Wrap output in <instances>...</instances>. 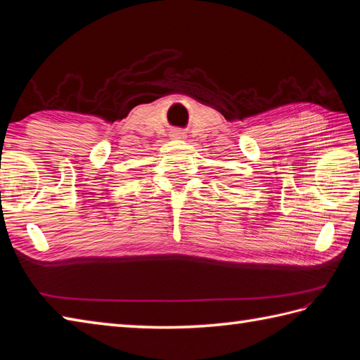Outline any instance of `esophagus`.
I'll return each mask as SVG.
<instances>
[{
	"instance_id": "1",
	"label": "esophagus",
	"mask_w": 360,
	"mask_h": 360,
	"mask_svg": "<svg viewBox=\"0 0 360 360\" xmlns=\"http://www.w3.org/2000/svg\"><path fill=\"white\" fill-rule=\"evenodd\" d=\"M173 136H174V137H179V139H182V137H184V133H181V131H176Z\"/></svg>"
}]
</instances>
